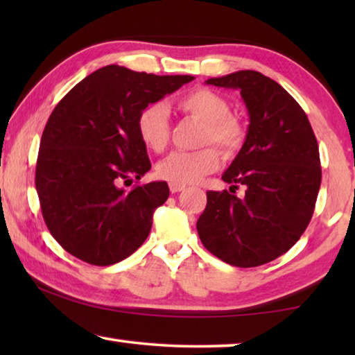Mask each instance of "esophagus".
I'll use <instances>...</instances> for the list:
<instances>
[{
	"label": "esophagus",
	"mask_w": 355,
	"mask_h": 355,
	"mask_svg": "<svg viewBox=\"0 0 355 355\" xmlns=\"http://www.w3.org/2000/svg\"><path fill=\"white\" fill-rule=\"evenodd\" d=\"M184 188H186L184 184H178V183H171V184H169V189H171L172 194H175V192L183 191Z\"/></svg>",
	"instance_id": "obj_1"
}]
</instances>
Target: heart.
Returning <instances> with one entry per match:
<instances>
[{"mask_svg":"<svg viewBox=\"0 0 355 355\" xmlns=\"http://www.w3.org/2000/svg\"><path fill=\"white\" fill-rule=\"evenodd\" d=\"M180 111L202 120L200 144H214L222 153L233 156L245 141V127L236 116L230 114V105L220 94L200 87L191 91L177 101ZM137 135L144 146L161 153L171 139V120L163 103H152L137 116ZM220 164V155L208 146L196 152H173L156 166L159 178L169 183L191 184L199 182Z\"/></svg>","mask_w":355,"mask_h":355,"instance_id":"heart-1","label":"heart"}]
</instances>
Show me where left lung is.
I'll list each match as a JSON object with an SVG mask.
<instances>
[{
    "instance_id": "8db88e82",
    "label": "left lung",
    "mask_w": 355,
    "mask_h": 355,
    "mask_svg": "<svg viewBox=\"0 0 355 355\" xmlns=\"http://www.w3.org/2000/svg\"><path fill=\"white\" fill-rule=\"evenodd\" d=\"M207 84L238 89L248 107V136L222 175L230 191L244 184L246 194L208 191L197 232L222 261L260 266L290 250L307 228L321 186L320 148L302 107L271 78L239 70Z\"/></svg>"
}]
</instances>
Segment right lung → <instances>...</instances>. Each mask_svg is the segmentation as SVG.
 Here are the masks:
<instances>
[{
    "mask_svg": "<svg viewBox=\"0 0 355 355\" xmlns=\"http://www.w3.org/2000/svg\"><path fill=\"white\" fill-rule=\"evenodd\" d=\"M192 80L106 65L53 110L40 139L35 189L48 230L69 254L110 266L146 241L169 186L123 188L152 167L137 135V116Z\"/></svg>",
    "mask_w": 355,
    "mask_h": 355,
    "instance_id": "right-lung-1",
    "label": "right lung"
}]
</instances>
